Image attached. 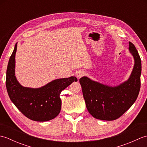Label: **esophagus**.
Returning <instances> with one entry per match:
<instances>
[{
    "instance_id": "obj_1",
    "label": "esophagus",
    "mask_w": 147,
    "mask_h": 147,
    "mask_svg": "<svg viewBox=\"0 0 147 147\" xmlns=\"http://www.w3.org/2000/svg\"><path fill=\"white\" fill-rule=\"evenodd\" d=\"M85 71H84V70H83V69H80V70L77 71L76 77L78 79H80L82 77H83L84 75H85Z\"/></svg>"
}]
</instances>
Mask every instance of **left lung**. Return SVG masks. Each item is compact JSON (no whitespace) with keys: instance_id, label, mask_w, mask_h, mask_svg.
<instances>
[{"instance_id":"8db88e82","label":"left lung","mask_w":147,"mask_h":147,"mask_svg":"<svg viewBox=\"0 0 147 147\" xmlns=\"http://www.w3.org/2000/svg\"><path fill=\"white\" fill-rule=\"evenodd\" d=\"M129 49L135 59V65L128 80L114 87L106 86L82 77L80 83L89 113L100 120L113 121L120 117L131 107L138 97L141 86L142 62L134 44Z\"/></svg>"}]
</instances>
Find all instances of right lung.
<instances>
[{
  "label": "right lung",
  "mask_w": 147,
  "mask_h": 147,
  "mask_svg": "<svg viewBox=\"0 0 147 147\" xmlns=\"http://www.w3.org/2000/svg\"><path fill=\"white\" fill-rule=\"evenodd\" d=\"M16 43L8 62L5 85L9 98L18 110L31 120L47 121L57 117L61 109L60 94L62 90L74 82L76 77L57 79L40 88L22 86L15 76Z\"/></svg>",
  "instance_id": "right-lung-1"
}]
</instances>
